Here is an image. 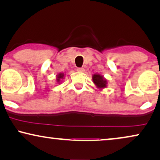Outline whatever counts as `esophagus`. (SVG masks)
<instances>
[{
	"label": "esophagus",
	"instance_id": "1",
	"mask_svg": "<svg viewBox=\"0 0 160 160\" xmlns=\"http://www.w3.org/2000/svg\"><path fill=\"white\" fill-rule=\"evenodd\" d=\"M77 71L79 72H85V69L83 68H77Z\"/></svg>",
	"mask_w": 160,
	"mask_h": 160
}]
</instances>
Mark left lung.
Instances as JSON below:
<instances>
[{"label": "left lung", "instance_id": "1", "mask_svg": "<svg viewBox=\"0 0 160 160\" xmlns=\"http://www.w3.org/2000/svg\"><path fill=\"white\" fill-rule=\"evenodd\" d=\"M92 80L94 83L96 85V86L98 88H104L106 87L107 80L102 75H100V74H94L92 77Z\"/></svg>", "mask_w": 160, "mask_h": 160}]
</instances>
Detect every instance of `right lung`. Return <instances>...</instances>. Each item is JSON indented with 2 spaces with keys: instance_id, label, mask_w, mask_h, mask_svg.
Listing matches in <instances>:
<instances>
[{
  "instance_id": "right-lung-1",
  "label": "right lung",
  "mask_w": 160,
  "mask_h": 160,
  "mask_svg": "<svg viewBox=\"0 0 160 160\" xmlns=\"http://www.w3.org/2000/svg\"><path fill=\"white\" fill-rule=\"evenodd\" d=\"M64 78V74L63 73H60L58 74V75H57V82H60V81H61V79H63Z\"/></svg>"
}]
</instances>
